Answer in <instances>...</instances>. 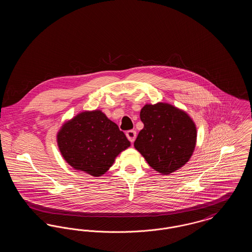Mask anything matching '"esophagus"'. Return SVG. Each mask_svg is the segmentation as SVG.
Returning <instances> with one entry per match:
<instances>
[{
    "label": "esophagus",
    "mask_w": 252,
    "mask_h": 252,
    "mask_svg": "<svg viewBox=\"0 0 252 252\" xmlns=\"http://www.w3.org/2000/svg\"><path fill=\"white\" fill-rule=\"evenodd\" d=\"M126 137H127V139L133 143L134 141H135V139H136V136H137V133L135 130H127V131L126 132Z\"/></svg>",
    "instance_id": "34e87169"
}]
</instances>
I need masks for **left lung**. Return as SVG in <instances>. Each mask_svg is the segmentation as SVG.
<instances>
[{
  "label": "left lung",
  "mask_w": 252,
  "mask_h": 252,
  "mask_svg": "<svg viewBox=\"0 0 252 252\" xmlns=\"http://www.w3.org/2000/svg\"><path fill=\"white\" fill-rule=\"evenodd\" d=\"M144 128L134 143L147 163L162 175L182 167L192 156L196 127L186 112L166 103L145 105L140 113Z\"/></svg>",
  "instance_id": "8db88e82"
}]
</instances>
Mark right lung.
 <instances>
[{
  "label": "right lung",
  "mask_w": 252,
  "mask_h": 252,
  "mask_svg": "<svg viewBox=\"0 0 252 252\" xmlns=\"http://www.w3.org/2000/svg\"><path fill=\"white\" fill-rule=\"evenodd\" d=\"M58 144L65 160L76 170L100 177L130 142L100 110L84 111L64 124Z\"/></svg>",
  "instance_id": "right-lung-1"
}]
</instances>
